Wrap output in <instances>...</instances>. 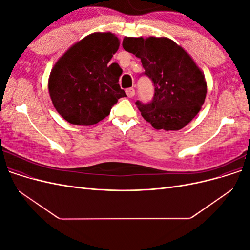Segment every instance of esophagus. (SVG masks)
<instances>
[{"mask_svg":"<svg viewBox=\"0 0 250 250\" xmlns=\"http://www.w3.org/2000/svg\"><path fill=\"white\" fill-rule=\"evenodd\" d=\"M126 94H127V96L129 97V98H132V97L135 95V90H134V88H132V87L127 88V89H126Z\"/></svg>","mask_w":250,"mask_h":250,"instance_id":"1","label":"esophagus"}]
</instances>
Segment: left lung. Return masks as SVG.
<instances>
[{"instance_id":"left-lung-1","label":"left lung","mask_w":250,"mask_h":250,"mask_svg":"<svg viewBox=\"0 0 250 250\" xmlns=\"http://www.w3.org/2000/svg\"><path fill=\"white\" fill-rule=\"evenodd\" d=\"M123 48L141 58L154 84L150 103L135 104L155 129L179 130L197 115L206 100L207 82L194 60L167 37H125Z\"/></svg>"}]
</instances>
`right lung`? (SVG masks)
Wrapping results in <instances>:
<instances>
[{"label": "right lung", "instance_id": "1", "mask_svg": "<svg viewBox=\"0 0 250 250\" xmlns=\"http://www.w3.org/2000/svg\"><path fill=\"white\" fill-rule=\"evenodd\" d=\"M120 46L110 32L89 34L67 50L53 66L49 94L67 122L90 126L107 117L118 99L126 97L119 85L121 72L108 65Z\"/></svg>", "mask_w": 250, "mask_h": 250}]
</instances>
